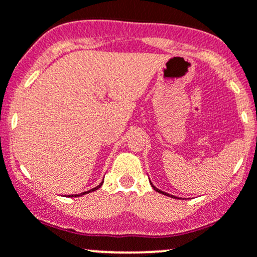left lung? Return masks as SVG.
Listing matches in <instances>:
<instances>
[{"instance_id":"left-lung-1","label":"left lung","mask_w":257,"mask_h":257,"mask_svg":"<svg viewBox=\"0 0 257 257\" xmlns=\"http://www.w3.org/2000/svg\"><path fill=\"white\" fill-rule=\"evenodd\" d=\"M150 184H152V183H150ZM152 186H153V189H154V190H155V191H158V193L163 194V195H167V196H170V198H174V199H178V198H177V196H174V195H170V194L165 193V191H162V190H159V189H158V188H155V186H154V185H153V184H152Z\"/></svg>"}]
</instances>
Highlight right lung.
<instances>
[{
	"instance_id": "obj_1",
	"label": "right lung",
	"mask_w": 257,
	"mask_h": 257,
	"mask_svg": "<svg viewBox=\"0 0 257 257\" xmlns=\"http://www.w3.org/2000/svg\"><path fill=\"white\" fill-rule=\"evenodd\" d=\"M102 185H103V181H102V183H100L98 186H95V188L90 189V190L84 191V193H80V194H74V195H68V196H71V198H73V196H82V195H85V194H89V193H92V191H95V190H97V189H99Z\"/></svg>"
}]
</instances>
